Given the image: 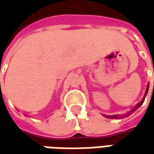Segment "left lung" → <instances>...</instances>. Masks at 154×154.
<instances>
[{"label": "left lung", "mask_w": 154, "mask_h": 154, "mask_svg": "<svg viewBox=\"0 0 154 154\" xmlns=\"http://www.w3.org/2000/svg\"><path fill=\"white\" fill-rule=\"evenodd\" d=\"M148 87H149V85L147 86V88H146V94H145V97H146V93H147V92H148ZM145 97H144V98H143V100H142L141 102H140V103H138V104H137V105H136V106H135L133 110H132V111H134V110H136V109H138V108H139L140 106V105L142 104V103L144 102V99H145ZM106 116V117H108V118H120V117H121V116H119V115H116V116Z\"/></svg>", "instance_id": "1"}]
</instances>
